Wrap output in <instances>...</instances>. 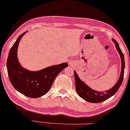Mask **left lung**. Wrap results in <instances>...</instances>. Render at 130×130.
I'll return each instance as SVG.
<instances>
[{
    "instance_id": "8db88e82",
    "label": "left lung",
    "mask_w": 130,
    "mask_h": 130,
    "mask_svg": "<svg viewBox=\"0 0 130 130\" xmlns=\"http://www.w3.org/2000/svg\"><path fill=\"white\" fill-rule=\"evenodd\" d=\"M113 42L115 44V47L117 51L120 55V57L121 59V72L120 74L119 78L115 85L111 89L107 90L104 92L95 91L94 89L88 86L85 82H83L78 77L75 71H74V73L75 78V89L78 95L83 98V100H86L89 103H101L107 100L108 98H110L113 95L118 91L119 88L122 84L123 79H124V74L125 68V60L124 54L120 48L119 45L115 39H112Z\"/></svg>"
}]
</instances>
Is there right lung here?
<instances>
[{
  "instance_id": "obj_1",
  "label": "right lung",
  "mask_w": 130,
  "mask_h": 130,
  "mask_svg": "<svg viewBox=\"0 0 130 130\" xmlns=\"http://www.w3.org/2000/svg\"><path fill=\"white\" fill-rule=\"evenodd\" d=\"M24 32L19 37L8 55L6 67L11 84L22 94L30 98H39L45 95L52 86L57 75L68 67L67 62L52 65L37 71L24 68L17 58V49Z\"/></svg>"
}]
</instances>
